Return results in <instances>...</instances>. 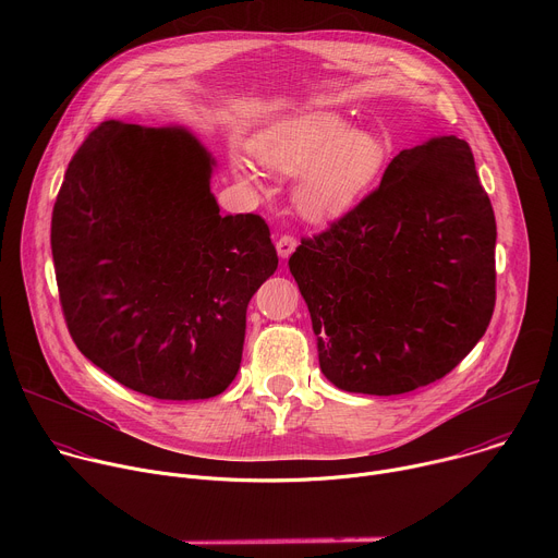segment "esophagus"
<instances>
[{"label": "esophagus", "mask_w": 558, "mask_h": 558, "mask_svg": "<svg viewBox=\"0 0 558 558\" xmlns=\"http://www.w3.org/2000/svg\"><path fill=\"white\" fill-rule=\"evenodd\" d=\"M298 247V241L293 235H289V233H284V235H280L278 238V243H276V252H278V256L280 258H289L291 254H293V250Z\"/></svg>", "instance_id": "obj_1"}]
</instances>
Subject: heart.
<instances>
[{"label": "heart", "instance_id": "obj_1", "mask_svg": "<svg viewBox=\"0 0 558 558\" xmlns=\"http://www.w3.org/2000/svg\"><path fill=\"white\" fill-rule=\"evenodd\" d=\"M256 161L278 174L298 177L293 205L306 220H331L351 209L381 177L388 147L384 138L333 110H311L269 123L250 141ZM243 187L263 190L260 174L241 156L229 161Z\"/></svg>", "mask_w": 558, "mask_h": 558}]
</instances>
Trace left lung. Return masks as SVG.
<instances>
[{
  "label": "left lung",
  "mask_w": 558,
  "mask_h": 558,
  "mask_svg": "<svg viewBox=\"0 0 558 558\" xmlns=\"http://www.w3.org/2000/svg\"><path fill=\"white\" fill-rule=\"evenodd\" d=\"M495 243L470 145L402 149L373 194L289 258L325 377L402 395L450 373L490 325Z\"/></svg>",
  "instance_id": "1"
}]
</instances>
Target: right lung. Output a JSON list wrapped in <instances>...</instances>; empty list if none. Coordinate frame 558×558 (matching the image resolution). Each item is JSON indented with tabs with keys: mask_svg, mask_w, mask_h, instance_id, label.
I'll return each mask as SVG.
<instances>
[{
	"mask_svg": "<svg viewBox=\"0 0 558 558\" xmlns=\"http://www.w3.org/2000/svg\"><path fill=\"white\" fill-rule=\"evenodd\" d=\"M214 168L187 128L110 119L72 156L52 209L76 349L156 400H207L233 381L247 304L278 269L260 216L220 214Z\"/></svg>",
	"mask_w": 558,
	"mask_h": 558,
	"instance_id": "right-lung-1",
	"label": "right lung"
}]
</instances>
